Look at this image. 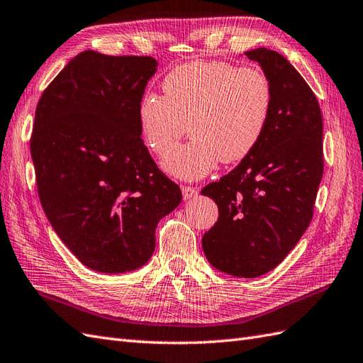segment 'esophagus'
Wrapping results in <instances>:
<instances>
[{
	"instance_id": "1",
	"label": "esophagus",
	"mask_w": 363,
	"mask_h": 363,
	"mask_svg": "<svg viewBox=\"0 0 363 363\" xmlns=\"http://www.w3.org/2000/svg\"><path fill=\"white\" fill-rule=\"evenodd\" d=\"M182 194H183V199L184 200H189L192 197H195V195L199 194V189L194 188V186H182Z\"/></svg>"
}]
</instances>
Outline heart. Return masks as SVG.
<instances>
[{
    "instance_id": "b5f03b06",
    "label": "heart",
    "mask_w": 363,
    "mask_h": 363,
    "mask_svg": "<svg viewBox=\"0 0 363 363\" xmlns=\"http://www.w3.org/2000/svg\"><path fill=\"white\" fill-rule=\"evenodd\" d=\"M163 96L145 93L139 125L145 145L168 152L189 131L194 139L174 148L166 172L197 180L221 160L235 163L257 148L273 110L270 77L259 67L226 61H194L172 68L162 81Z\"/></svg>"
}]
</instances>
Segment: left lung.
<instances>
[{
  "mask_svg": "<svg viewBox=\"0 0 363 363\" xmlns=\"http://www.w3.org/2000/svg\"><path fill=\"white\" fill-rule=\"evenodd\" d=\"M246 56L270 77L273 110L257 148L201 189L218 206V221L201 244L215 269L255 278L275 269L308 228L324 146L318 99L296 68L264 47Z\"/></svg>",
  "mask_w": 363,
  "mask_h": 363,
  "instance_id": "8db88e82",
  "label": "left lung"
}]
</instances>
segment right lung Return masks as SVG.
<instances>
[{
    "label": "right lung",
    "instance_id": "obj_1",
    "mask_svg": "<svg viewBox=\"0 0 363 363\" xmlns=\"http://www.w3.org/2000/svg\"><path fill=\"white\" fill-rule=\"evenodd\" d=\"M155 70L151 56L85 50L36 106L30 152L39 200L57 237L96 272L142 267L159 221L182 201L140 137L139 104Z\"/></svg>",
    "mask_w": 363,
    "mask_h": 363
}]
</instances>
